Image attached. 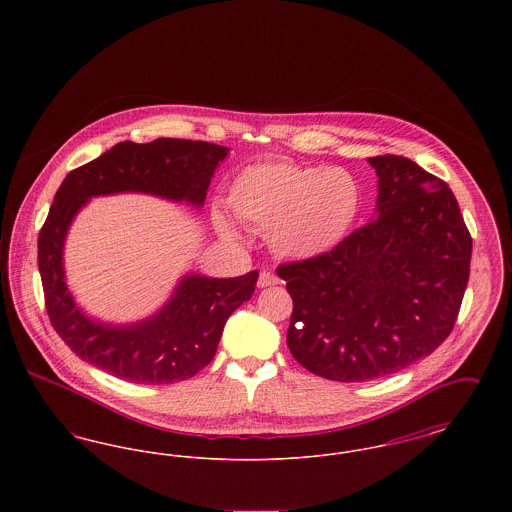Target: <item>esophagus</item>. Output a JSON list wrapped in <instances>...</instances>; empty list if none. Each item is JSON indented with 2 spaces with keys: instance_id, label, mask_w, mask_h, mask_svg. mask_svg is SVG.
I'll return each mask as SVG.
<instances>
[{
  "instance_id": "34e87169",
  "label": "esophagus",
  "mask_w": 512,
  "mask_h": 512,
  "mask_svg": "<svg viewBox=\"0 0 512 512\" xmlns=\"http://www.w3.org/2000/svg\"><path fill=\"white\" fill-rule=\"evenodd\" d=\"M276 284H280V280H278V276H276V274H272V272H268V270H263V272H261L259 282H257V286H259V288L276 286Z\"/></svg>"
}]
</instances>
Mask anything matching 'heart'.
I'll list each match as a JSON object with an SVG mask.
<instances>
[{"mask_svg": "<svg viewBox=\"0 0 512 512\" xmlns=\"http://www.w3.org/2000/svg\"><path fill=\"white\" fill-rule=\"evenodd\" d=\"M228 205L247 226L268 228L276 255L309 261L330 253L351 232L363 190L357 176L343 167L268 159L247 165L234 178ZM217 224L224 236H236L228 220L217 217Z\"/></svg>", "mask_w": 512, "mask_h": 512, "instance_id": "heart-1", "label": "heart"}]
</instances>
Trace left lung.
Listing matches in <instances>:
<instances>
[{
	"instance_id": "8db88e82",
	"label": "left lung",
	"mask_w": 512,
	"mask_h": 512,
	"mask_svg": "<svg viewBox=\"0 0 512 512\" xmlns=\"http://www.w3.org/2000/svg\"><path fill=\"white\" fill-rule=\"evenodd\" d=\"M368 161L378 219L326 255L276 268L292 295L293 359L334 382L382 378L434 353L470 276L472 238L449 186L401 155Z\"/></svg>"
}]
</instances>
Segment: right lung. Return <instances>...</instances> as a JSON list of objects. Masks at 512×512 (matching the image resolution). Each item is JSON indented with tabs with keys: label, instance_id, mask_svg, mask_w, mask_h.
<instances>
[{
	"label": "right lung",
	"instance_id": "1",
	"mask_svg": "<svg viewBox=\"0 0 512 512\" xmlns=\"http://www.w3.org/2000/svg\"><path fill=\"white\" fill-rule=\"evenodd\" d=\"M226 151L178 138L121 142L67 174L38 236V268L49 322L82 361L153 386L188 380L213 361L226 320L255 292L257 270L236 278L186 276L155 317L109 326L74 305L63 274V242L74 215L94 195L146 192L201 205Z\"/></svg>",
	"mask_w": 512,
	"mask_h": 512
}]
</instances>
